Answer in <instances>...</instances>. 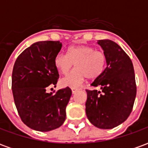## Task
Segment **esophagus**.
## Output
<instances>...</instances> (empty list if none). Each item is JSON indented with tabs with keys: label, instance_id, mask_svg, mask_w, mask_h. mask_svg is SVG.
<instances>
[{
	"label": "esophagus",
	"instance_id": "1",
	"mask_svg": "<svg viewBox=\"0 0 148 148\" xmlns=\"http://www.w3.org/2000/svg\"><path fill=\"white\" fill-rule=\"evenodd\" d=\"M71 90H72V93H75L76 92H77V91H78V89H77V88H72Z\"/></svg>",
	"mask_w": 148,
	"mask_h": 148
}]
</instances>
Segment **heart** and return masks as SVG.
Instances as JSON below:
<instances>
[{"label":"heart","mask_w":148,"mask_h":148,"mask_svg":"<svg viewBox=\"0 0 148 148\" xmlns=\"http://www.w3.org/2000/svg\"><path fill=\"white\" fill-rule=\"evenodd\" d=\"M106 54L88 45L71 46L66 55L58 53L54 59L55 68L60 74H67L73 66L76 69L60 81L62 86L77 87L86 77L94 79L100 77L106 66Z\"/></svg>","instance_id":"b5f03b06"}]
</instances>
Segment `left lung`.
I'll use <instances>...</instances> for the list:
<instances>
[{"label": "left lung", "instance_id": "obj_1", "mask_svg": "<svg viewBox=\"0 0 148 148\" xmlns=\"http://www.w3.org/2000/svg\"><path fill=\"white\" fill-rule=\"evenodd\" d=\"M107 58V66L91 84L100 87L86 90V112L94 126L111 129L127 120L133 109L136 84L132 62L117 43L109 39L98 41Z\"/></svg>", "mask_w": 148, "mask_h": 148}]
</instances>
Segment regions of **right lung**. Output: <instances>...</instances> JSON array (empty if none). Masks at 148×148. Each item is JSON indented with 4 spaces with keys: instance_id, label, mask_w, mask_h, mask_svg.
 Returning <instances> with one entry per match:
<instances>
[{
    "instance_id": "add662e5",
    "label": "right lung",
    "mask_w": 148,
    "mask_h": 148,
    "mask_svg": "<svg viewBox=\"0 0 148 148\" xmlns=\"http://www.w3.org/2000/svg\"><path fill=\"white\" fill-rule=\"evenodd\" d=\"M62 46L59 41L35 42L15 62L12 75L15 105L21 121L34 130H54L66 120L71 88L46 92L47 88L56 86L59 77L54 59Z\"/></svg>"
}]
</instances>
